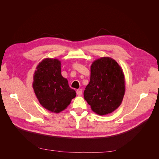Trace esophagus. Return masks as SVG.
Masks as SVG:
<instances>
[{"label": "esophagus", "instance_id": "obj_1", "mask_svg": "<svg viewBox=\"0 0 159 159\" xmlns=\"http://www.w3.org/2000/svg\"><path fill=\"white\" fill-rule=\"evenodd\" d=\"M82 94V89H78L77 91V94L78 95V96H81Z\"/></svg>", "mask_w": 159, "mask_h": 159}]
</instances>
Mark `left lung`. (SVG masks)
Returning a JSON list of instances; mask_svg holds the SVG:
<instances>
[{
    "label": "left lung",
    "instance_id": "left-lung-1",
    "mask_svg": "<svg viewBox=\"0 0 159 159\" xmlns=\"http://www.w3.org/2000/svg\"><path fill=\"white\" fill-rule=\"evenodd\" d=\"M125 92V75L117 62L109 57L93 62L84 96L94 112L100 116L112 113L120 107Z\"/></svg>",
    "mask_w": 159,
    "mask_h": 159
}]
</instances>
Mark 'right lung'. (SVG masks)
<instances>
[{
  "label": "right lung",
  "instance_id": "add662e5",
  "mask_svg": "<svg viewBox=\"0 0 159 159\" xmlns=\"http://www.w3.org/2000/svg\"><path fill=\"white\" fill-rule=\"evenodd\" d=\"M61 62L57 59L46 58L36 67L33 88L40 104L48 111L59 113L64 111L76 97L68 81L61 75Z\"/></svg>",
  "mask_w": 159,
  "mask_h": 159
}]
</instances>
